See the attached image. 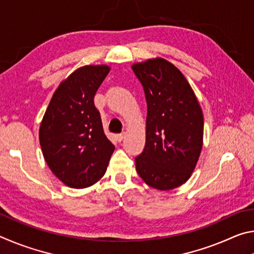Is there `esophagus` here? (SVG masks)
Listing matches in <instances>:
<instances>
[{
    "instance_id": "obj_1",
    "label": "esophagus",
    "mask_w": 254,
    "mask_h": 254,
    "mask_svg": "<svg viewBox=\"0 0 254 254\" xmlns=\"http://www.w3.org/2000/svg\"><path fill=\"white\" fill-rule=\"evenodd\" d=\"M124 137H126V133H120V134H117V140L119 141V142L123 141Z\"/></svg>"
}]
</instances>
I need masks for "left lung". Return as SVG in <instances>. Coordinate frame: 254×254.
I'll list each match as a JSON object with an SVG mask.
<instances>
[{
  "mask_svg": "<svg viewBox=\"0 0 254 254\" xmlns=\"http://www.w3.org/2000/svg\"><path fill=\"white\" fill-rule=\"evenodd\" d=\"M132 69L148 106L145 145L135 169L148 186L171 190L190 178L199 159L203 111L186 77L168 60L148 59Z\"/></svg>",
  "mask_w": 254,
  "mask_h": 254,
  "instance_id": "obj_1",
  "label": "left lung"
}]
</instances>
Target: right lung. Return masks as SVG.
Masks as SVG:
<instances>
[{"label":"right lung","mask_w":254,"mask_h":254,"mask_svg":"<svg viewBox=\"0 0 254 254\" xmlns=\"http://www.w3.org/2000/svg\"><path fill=\"white\" fill-rule=\"evenodd\" d=\"M110 70L107 65H87L71 72L59 84L42 118V154L53 174L70 188L97 183L115 149L94 105V96Z\"/></svg>","instance_id":"1"}]
</instances>
